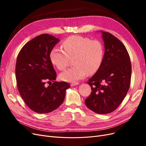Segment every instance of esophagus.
<instances>
[{
    "label": "esophagus",
    "instance_id": "1",
    "mask_svg": "<svg viewBox=\"0 0 146 146\" xmlns=\"http://www.w3.org/2000/svg\"><path fill=\"white\" fill-rule=\"evenodd\" d=\"M79 83L78 82H77V83H71V86H76V85H79Z\"/></svg>",
    "mask_w": 146,
    "mask_h": 146
}]
</instances>
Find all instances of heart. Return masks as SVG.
<instances>
[{"label":"heart","instance_id":"heart-1","mask_svg":"<svg viewBox=\"0 0 146 146\" xmlns=\"http://www.w3.org/2000/svg\"><path fill=\"white\" fill-rule=\"evenodd\" d=\"M64 50L55 47L50 54L52 63L58 70H63L73 58L74 66L60 74V78L68 82L76 83L88 74L95 73L100 67L104 58V49L98 40H91L86 37L73 35L67 38L62 43Z\"/></svg>","mask_w":146,"mask_h":146}]
</instances>
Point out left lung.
I'll use <instances>...</instances> for the list:
<instances>
[{"label": "left lung", "mask_w": 146, "mask_h": 146, "mask_svg": "<svg viewBox=\"0 0 146 146\" xmlns=\"http://www.w3.org/2000/svg\"><path fill=\"white\" fill-rule=\"evenodd\" d=\"M100 32L105 46L104 58L88 82L92 92L85 102L91 111L106 114L116 110L125 97L131 82V64L124 45L111 34Z\"/></svg>", "instance_id": "obj_1"}]
</instances>
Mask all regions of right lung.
Listing matches in <instances>:
<instances>
[{
	"label": "right lung",
	"instance_id": "add662e5",
	"mask_svg": "<svg viewBox=\"0 0 146 146\" xmlns=\"http://www.w3.org/2000/svg\"><path fill=\"white\" fill-rule=\"evenodd\" d=\"M60 41L49 34L38 35L22 48L17 57L15 75L19 94L29 108L37 113L56 110L70 87L67 82L54 81L57 75L50 54ZM46 82L50 85L46 87Z\"/></svg>",
	"mask_w": 146,
	"mask_h": 146
}]
</instances>
